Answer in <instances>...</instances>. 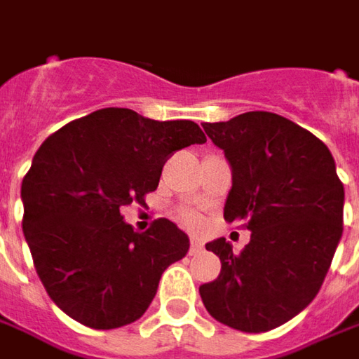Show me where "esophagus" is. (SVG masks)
<instances>
[{
	"mask_svg": "<svg viewBox=\"0 0 359 359\" xmlns=\"http://www.w3.org/2000/svg\"><path fill=\"white\" fill-rule=\"evenodd\" d=\"M201 251H203V243L198 241V239H191V255H196Z\"/></svg>",
	"mask_w": 359,
	"mask_h": 359,
	"instance_id": "1",
	"label": "esophagus"
}]
</instances>
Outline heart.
Returning a JSON list of instances; mask_svg holds the SVG:
<instances>
[{"mask_svg": "<svg viewBox=\"0 0 359 359\" xmlns=\"http://www.w3.org/2000/svg\"><path fill=\"white\" fill-rule=\"evenodd\" d=\"M182 221H184L187 225L196 226L201 223V217L196 215L195 210H184V212H182Z\"/></svg>", "mask_w": 359, "mask_h": 359, "instance_id": "heart-1", "label": "heart"}]
</instances>
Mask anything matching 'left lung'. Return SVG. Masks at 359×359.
Returning <instances> with one entry per match:
<instances>
[{
  "label": "left lung",
  "instance_id": "1",
  "mask_svg": "<svg viewBox=\"0 0 359 359\" xmlns=\"http://www.w3.org/2000/svg\"><path fill=\"white\" fill-rule=\"evenodd\" d=\"M203 128L233 170L223 217L245 221L251 241L241 253L223 237L207 243L221 273L198 293L217 321L269 332L318 295L344 231V184L330 149L279 114L245 112Z\"/></svg>",
  "mask_w": 359,
  "mask_h": 359
}]
</instances>
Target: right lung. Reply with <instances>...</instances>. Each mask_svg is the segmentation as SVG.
<instances>
[{"mask_svg": "<svg viewBox=\"0 0 359 359\" xmlns=\"http://www.w3.org/2000/svg\"><path fill=\"white\" fill-rule=\"evenodd\" d=\"M203 142L191 120L158 122L128 108L96 110L43 140L22 182V226L39 279L66 316L94 330L142 318L189 237L168 219L136 233L122 210L144 205L170 154Z\"/></svg>", "mask_w": 359, "mask_h": 359, "instance_id": "right-lung-1", "label": "right lung"}]
</instances>
